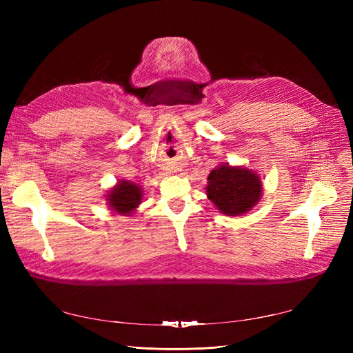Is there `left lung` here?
Instances as JSON below:
<instances>
[{
  "label": "left lung",
  "instance_id": "left-lung-1",
  "mask_svg": "<svg viewBox=\"0 0 353 353\" xmlns=\"http://www.w3.org/2000/svg\"><path fill=\"white\" fill-rule=\"evenodd\" d=\"M206 196L221 214L239 216L258 205L262 196V181L253 170L220 163L208 177Z\"/></svg>",
  "mask_w": 353,
  "mask_h": 353
}]
</instances>
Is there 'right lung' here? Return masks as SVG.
I'll use <instances>...</instances> for the list:
<instances>
[{
  "mask_svg": "<svg viewBox=\"0 0 353 353\" xmlns=\"http://www.w3.org/2000/svg\"><path fill=\"white\" fill-rule=\"evenodd\" d=\"M142 197H144V191L139 183L121 179L115 183L114 188L108 191L106 201L110 211L123 216H130L142 203Z\"/></svg>",
  "mask_w": 353,
  "mask_h": 353,
  "instance_id": "obj_1",
  "label": "right lung"
}]
</instances>
